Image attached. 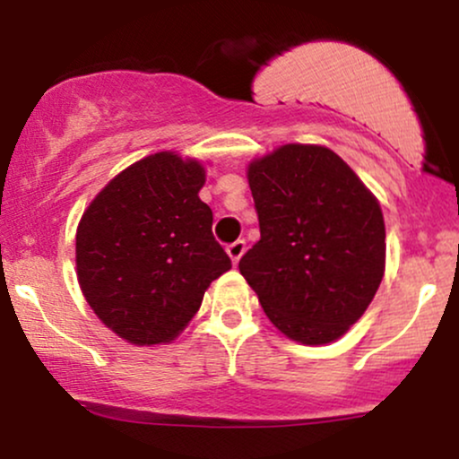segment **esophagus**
Here are the masks:
<instances>
[{
  "label": "esophagus",
  "instance_id": "esophagus-1",
  "mask_svg": "<svg viewBox=\"0 0 459 459\" xmlns=\"http://www.w3.org/2000/svg\"><path fill=\"white\" fill-rule=\"evenodd\" d=\"M226 252H229V256H230V261H233V265H237V263H239V259H241V256H244V252H246V241L244 239L233 241V244L226 247Z\"/></svg>",
  "mask_w": 459,
  "mask_h": 459
}]
</instances>
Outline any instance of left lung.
Listing matches in <instances>:
<instances>
[{"label":"left lung","instance_id":"left-lung-1","mask_svg":"<svg viewBox=\"0 0 459 459\" xmlns=\"http://www.w3.org/2000/svg\"><path fill=\"white\" fill-rule=\"evenodd\" d=\"M261 239L239 272L270 321L304 345L336 341L384 276L382 209L325 146L287 144L247 168Z\"/></svg>","mask_w":459,"mask_h":459}]
</instances>
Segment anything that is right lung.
<instances>
[{
    "mask_svg": "<svg viewBox=\"0 0 459 459\" xmlns=\"http://www.w3.org/2000/svg\"><path fill=\"white\" fill-rule=\"evenodd\" d=\"M204 168L175 152L135 161L105 186L77 229V278L97 317L135 345L168 343L230 270L198 198Z\"/></svg>",
    "mask_w": 459,
    "mask_h": 459,
    "instance_id": "add662e5",
    "label": "right lung"
}]
</instances>
